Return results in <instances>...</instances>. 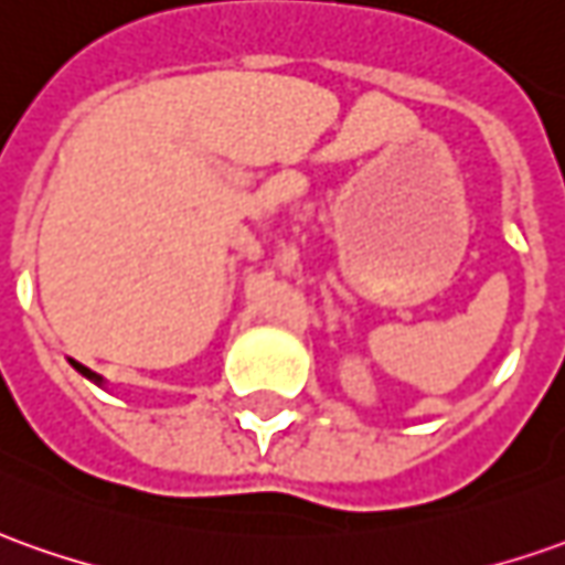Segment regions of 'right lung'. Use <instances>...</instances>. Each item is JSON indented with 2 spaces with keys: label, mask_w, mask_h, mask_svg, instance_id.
Wrapping results in <instances>:
<instances>
[{
  "label": "right lung",
  "mask_w": 565,
  "mask_h": 565,
  "mask_svg": "<svg viewBox=\"0 0 565 565\" xmlns=\"http://www.w3.org/2000/svg\"><path fill=\"white\" fill-rule=\"evenodd\" d=\"M71 364H73V367H76V371H79V374H83V377H89V380H95V383H102V377H98L95 371H89L86 364H79V362H71Z\"/></svg>",
  "instance_id": "add662e5"
}]
</instances>
